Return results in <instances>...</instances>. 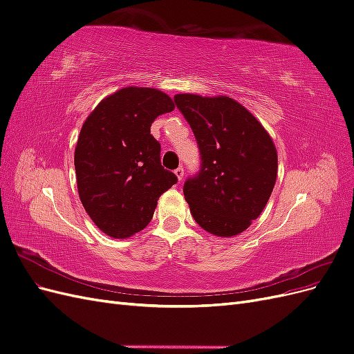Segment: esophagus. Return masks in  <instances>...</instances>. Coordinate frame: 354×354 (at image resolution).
<instances>
[{"mask_svg":"<svg viewBox=\"0 0 354 354\" xmlns=\"http://www.w3.org/2000/svg\"><path fill=\"white\" fill-rule=\"evenodd\" d=\"M174 174H176V177L178 178V181H181V180H183V177H185V169L181 168V167H178V168L174 171Z\"/></svg>","mask_w":354,"mask_h":354,"instance_id":"34e87169","label":"esophagus"}]
</instances>
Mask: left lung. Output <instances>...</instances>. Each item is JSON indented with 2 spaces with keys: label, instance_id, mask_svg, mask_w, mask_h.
Masks as SVG:
<instances>
[{
  "label": "left lung",
  "instance_id": "8db88e82",
  "mask_svg": "<svg viewBox=\"0 0 354 354\" xmlns=\"http://www.w3.org/2000/svg\"><path fill=\"white\" fill-rule=\"evenodd\" d=\"M174 102L195 134L202 160L199 173L183 186L192 216L216 236L242 233L263 212L276 183L272 137L226 95L177 94Z\"/></svg>",
  "mask_w": 354,
  "mask_h": 354
}]
</instances>
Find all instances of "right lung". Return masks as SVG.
I'll return each instance as SVG.
<instances>
[{
	"label": "right lung",
	"mask_w": 354,
	"mask_h": 354,
	"mask_svg": "<svg viewBox=\"0 0 354 354\" xmlns=\"http://www.w3.org/2000/svg\"><path fill=\"white\" fill-rule=\"evenodd\" d=\"M169 95L125 87L104 97L82 124L75 173L82 205L103 233L127 239L151 223L159 196L177 183L160 165L151 134L159 115L174 111Z\"/></svg>",
	"instance_id": "1"
}]
</instances>
